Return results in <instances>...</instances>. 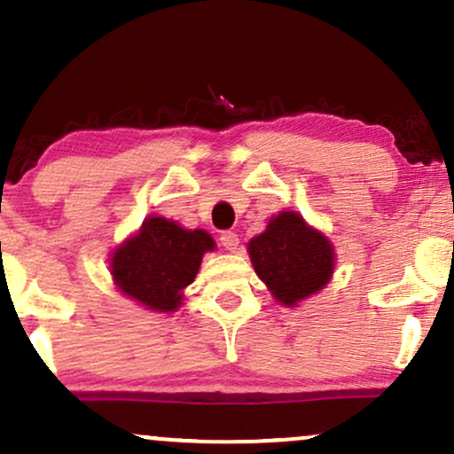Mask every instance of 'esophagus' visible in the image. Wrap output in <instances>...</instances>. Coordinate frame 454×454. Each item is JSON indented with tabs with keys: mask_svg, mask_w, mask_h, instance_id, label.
<instances>
[{
	"mask_svg": "<svg viewBox=\"0 0 454 454\" xmlns=\"http://www.w3.org/2000/svg\"><path fill=\"white\" fill-rule=\"evenodd\" d=\"M220 241H222V245L228 251H237V247H239V234L232 232V231H226V232L220 234Z\"/></svg>",
	"mask_w": 454,
	"mask_h": 454,
	"instance_id": "1",
	"label": "esophagus"
}]
</instances>
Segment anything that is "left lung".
<instances>
[{
    "instance_id": "1",
    "label": "left lung",
    "mask_w": 454,
    "mask_h": 454,
    "mask_svg": "<svg viewBox=\"0 0 454 454\" xmlns=\"http://www.w3.org/2000/svg\"><path fill=\"white\" fill-rule=\"evenodd\" d=\"M249 255L272 296L287 307L319 292L334 270L332 245L294 211L279 213L266 232L251 239Z\"/></svg>"
}]
</instances>
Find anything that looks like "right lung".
Returning <instances> with one entry per match:
<instances>
[{"instance_id":"add662e5","label":"right lung","mask_w":454,"mask_h":454,"mask_svg":"<svg viewBox=\"0 0 454 454\" xmlns=\"http://www.w3.org/2000/svg\"><path fill=\"white\" fill-rule=\"evenodd\" d=\"M213 239L205 231H184L165 217H150L137 237L112 258L120 292L152 310L168 313L182 304V289L194 281Z\"/></svg>"}]
</instances>
